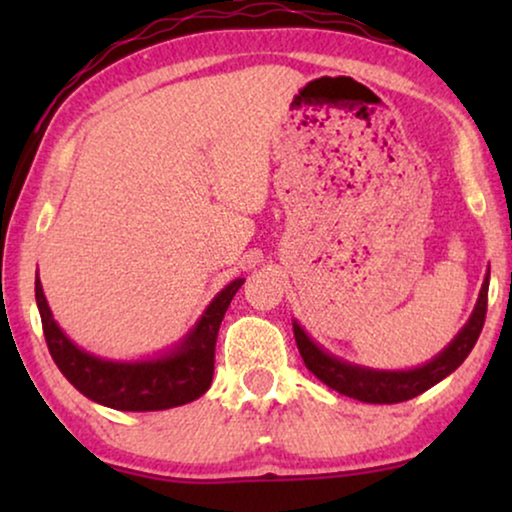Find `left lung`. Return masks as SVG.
Instances as JSON below:
<instances>
[{
  "mask_svg": "<svg viewBox=\"0 0 512 512\" xmlns=\"http://www.w3.org/2000/svg\"><path fill=\"white\" fill-rule=\"evenodd\" d=\"M487 291H489V275L482 282L478 303L471 319L466 321V326L454 335V340L447 345L438 356H433L424 366L412 368V370H373L354 366L338 359V356L328 354L314 342L310 335L303 331V326L298 321H293V335H296L298 352L303 356L307 370L312 375H317L326 387H331L342 396L356 398L363 403H401L410 401L419 394H424L426 389H431L433 384L445 380L447 375L454 373L471 349L480 338L482 326H485V314H487Z\"/></svg>",
  "mask_w": 512,
  "mask_h": 512,
  "instance_id": "left-lung-1",
  "label": "left lung"
}]
</instances>
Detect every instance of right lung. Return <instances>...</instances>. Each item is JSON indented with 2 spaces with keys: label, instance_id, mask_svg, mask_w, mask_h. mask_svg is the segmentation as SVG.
Wrapping results in <instances>:
<instances>
[{
  "label": "right lung",
  "instance_id": "add662e5",
  "mask_svg": "<svg viewBox=\"0 0 512 512\" xmlns=\"http://www.w3.org/2000/svg\"><path fill=\"white\" fill-rule=\"evenodd\" d=\"M244 279H233L216 293L184 340L172 352L146 361H107L83 352L55 324L46 303L39 275L34 279V296L44 326V338L60 373L90 401L123 412L167 410L200 398L212 384L214 349L223 314Z\"/></svg>",
  "mask_w": 512,
  "mask_h": 512
}]
</instances>
